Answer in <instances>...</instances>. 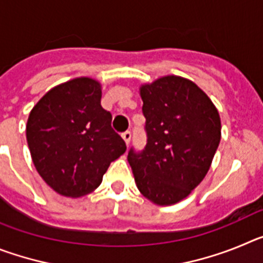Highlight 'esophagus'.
<instances>
[{"mask_svg":"<svg viewBox=\"0 0 263 263\" xmlns=\"http://www.w3.org/2000/svg\"><path fill=\"white\" fill-rule=\"evenodd\" d=\"M122 138H124L125 143H126V145H129L130 139H132V133H130L129 130H126L125 133H122Z\"/></svg>","mask_w":263,"mask_h":263,"instance_id":"esophagus-1","label":"esophagus"}]
</instances>
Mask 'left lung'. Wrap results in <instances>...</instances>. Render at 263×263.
<instances>
[{
	"mask_svg": "<svg viewBox=\"0 0 263 263\" xmlns=\"http://www.w3.org/2000/svg\"><path fill=\"white\" fill-rule=\"evenodd\" d=\"M146 146L127 160L141 194L170 205L191 194L210 170L221 138V121L195 83L164 76L141 87Z\"/></svg>",
	"mask_w": 263,
	"mask_h": 263,
	"instance_id": "obj_1",
	"label": "left lung"
}]
</instances>
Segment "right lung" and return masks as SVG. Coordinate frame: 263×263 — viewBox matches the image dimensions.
<instances>
[{
	"instance_id": "obj_1",
	"label": "right lung",
	"mask_w": 263,
	"mask_h": 263,
	"mask_svg": "<svg viewBox=\"0 0 263 263\" xmlns=\"http://www.w3.org/2000/svg\"><path fill=\"white\" fill-rule=\"evenodd\" d=\"M101 106V85L78 78L48 90L27 120L26 138L39 175L53 191L79 197L96 190L126 150Z\"/></svg>"
}]
</instances>
